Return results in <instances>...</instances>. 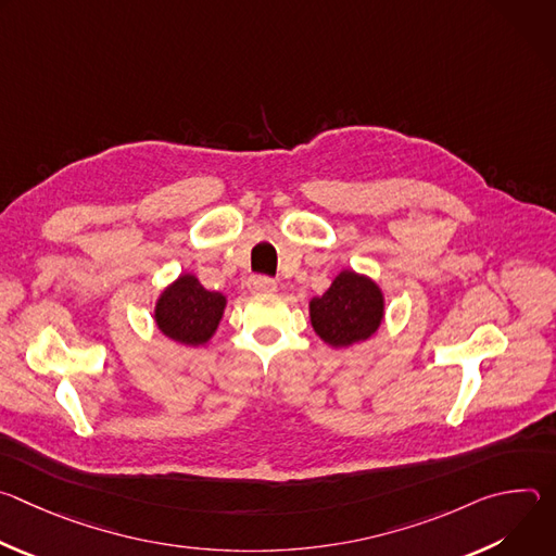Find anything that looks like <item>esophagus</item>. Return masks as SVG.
<instances>
[{
  "instance_id": "34e87169",
  "label": "esophagus",
  "mask_w": 556,
  "mask_h": 556,
  "mask_svg": "<svg viewBox=\"0 0 556 556\" xmlns=\"http://www.w3.org/2000/svg\"><path fill=\"white\" fill-rule=\"evenodd\" d=\"M249 288H251L253 292H275V290H277V281L270 279V277L257 275V277H251Z\"/></svg>"
}]
</instances>
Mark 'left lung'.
I'll list each match as a JSON object with an SVG mask.
<instances>
[{"label":"left lung","instance_id":"obj_1","mask_svg":"<svg viewBox=\"0 0 556 556\" xmlns=\"http://www.w3.org/2000/svg\"><path fill=\"white\" fill-rule=\"evenodd\" d=\"M384 296L378 283L354 270H343L332 286L309 301V324L324 343L350 348L378 332Z\"/></svg>","mask_w":556,"mask_h":556}]
</instances>
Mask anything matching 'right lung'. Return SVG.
I'll return each instance as SVG.
<instances>
[{
    "label": "right lung",
    "mask_w": 556,
    "mask_h": 556,
    "mask_svg": "<svg viewBox=\"0 0 556 556\" xmlns=\"http://www.w3.org/2000/svg\"><path fill=\"white\" fill-rule=\"evenodd\" d=\"M226 296L206 290L195 275H180L155 301L153 319L157 330L176 343L200 348L215 334Z\"/></svg>",
    "instance_id": "right-lung-1"
}]
</instances>
